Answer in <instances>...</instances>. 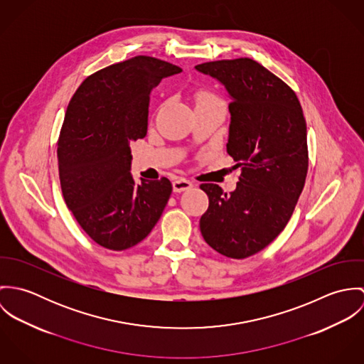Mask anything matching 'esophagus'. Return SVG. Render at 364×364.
I'll return each instance as SVG.
<instances>
[{
	"label": "esophagus",
	"mask_w": 364,
	"mask_h": 364,
	"mask_svg": "<svg viewBox=\"0 0 364 364\" xmlns=\"http://www.w3.org/2000/svg\"><path fill=\"white\" fill-rule=\"evenodd\" d=\"M192 182H189L188 179H183V178H179V179H175L172 182V188H173V192L176 193H181V192H185V191H189L192 188Z\"/></svg>",
	"instance_id": "esophagus-1"
}]
</instances>
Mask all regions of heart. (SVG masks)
<instances>
[{"label":"heart","mask_w":364,"mask_h":364,"mask_svg":"<svg viewBox=\"0 0 364 364\" xmlns=\"http://www.w3.org/2000/svg\"><path fill=\"white\" fill-rule=\"evenodd\" d=\"M195 102H196V106H200V105L211 104V102H218V101L208 91H198L195 94Z\"/></svg>","instance_id":"b5f03b06"}]
</instances>
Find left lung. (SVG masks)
Listing matches in <instances>:
<instances>
[{
    "mask_svg": "<svg viewBox=\"0 0 364 364\" xmlns=\"http://www.w3.org/2000/svg\"><path fill=\"white\" fill-rule=\"evenodd\" d=\"M196 70L231 97L227 153L241 166L230 195L202 183L208 196L200 232L218 254L244 259L266 248L289 223L309 171L307 124L296 92L252 58L208 61Z\"/></svg>",
    "mask_w": 364,
    "mask_h": 364,
    "instance_id": "1",
    "label": "left lung"
}]
</instances>
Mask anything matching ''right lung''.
I'll return each instance as SVG.
<instances>
[{
  "instance_id": "right-lung-1",
  "label": "right lung",
  "mask_w": 364,
  "mask_h": 364,
  "mask_svg": "<svg viewBox=\"0 0 364 364\" xmlns=\"http://www.w3.org/2000/svg\"><path fill=\"white\" fill-rule=\"evenodd\" d=\"M181 71L136 55L87 77L67 106L57 143L63 198L81 228L106 250L141 242L169 200V179L134 182L130 143L147 134L151 91Z\"/></svg>"
}]
</instances>
